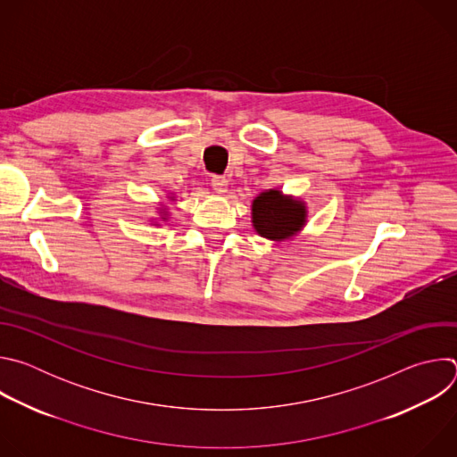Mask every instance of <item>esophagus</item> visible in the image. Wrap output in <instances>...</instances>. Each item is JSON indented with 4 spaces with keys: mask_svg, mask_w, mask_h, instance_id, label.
Segmentation results:
<instances>
[{
    "mask_svg": "<svg viewBox=\"0 0 457 457\" xmlns=\"http://www.w3.org/2000/svg\"><path fill=\"white\" fill-rule=\"evenodd\" d=\"M212 187L217 193H226L228 191V179L222 177V175H213L212 177Z\"/></svg>",
    "mask_w": 457,
    "mask_h": 457,
    "instance_id": "obj_1",
    "label": "esophagus"
}]
</instances>
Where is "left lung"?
Here are the masks:
<instances>
[{
  "label": "left lung",
  "mask_w": 457,
  "mask_h": 457,
  "mask_svg": "<svg viewBox=\"0 0 457 457\" xmlns=\"http://www.w3.org/2000/svg\"><path fill=\"white\" fill-rule=\"evenodd\" d=\"M305 222V210L300 203L284 197L280 191L270 189L253 201V226L271 240L293 237Z\"/></svg>",
  "instance_id": "8db88e82"
}]
</instances>
